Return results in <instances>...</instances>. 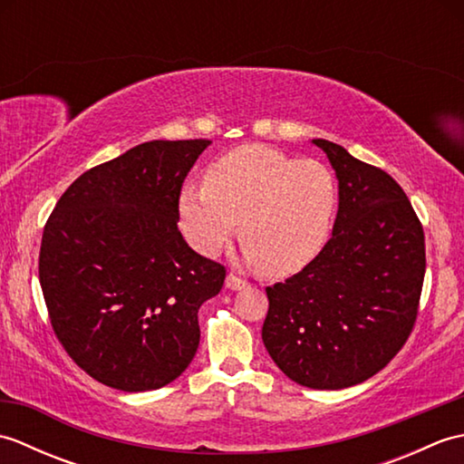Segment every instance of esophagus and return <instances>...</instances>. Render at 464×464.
Masks as SVG:
<instances>
[{
  "instance_id": "34e87169",
  "label": "esophagus",
  "mask_w": 464,
  "mask_h": 464,
  "mask_svg": "<svg viewBox=\"0 0 464 464\" xmlns=\"http://www.w3.org/2000/svg\"><path fill=\"white\" fill-rule=\"evenodd\" d=\"M225 287L231 289V291H241L243 287H247V281L237 277V275L229 273V275H227V279H225Z\"/></svg>"
}]
</instances>
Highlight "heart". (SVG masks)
Returning <instances> with one entry per match:
<instances>
[{
    "label": "heart",
    "instance_id": "heart-1",
    "mask_svg": "<svg viewBox=\"0 0 464 464\" xmlns=\"http://www.w3.org/2000/svg\"><path fill=\"white\" fill-rule=\"evenodd\" d=\"M203 183L183 187L177 211L185 239L207 257L239 227L245 259L285 277L317 259L331 237L339 183L321 161L243 145L207 167Z\"/></svg>",
    "mask_w": 464,
    "mask_h": 464
}]
</instances>
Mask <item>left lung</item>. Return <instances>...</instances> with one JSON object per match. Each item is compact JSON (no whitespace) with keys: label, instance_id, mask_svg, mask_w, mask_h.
I'll list each match as a JSON object with an SVG mask.
<instances>
[{"label":"left lung","instance_id":"1","mask_svg":"<svg viewBox=\"0 0 464 464\" xmlns=\"http://www.w3.org/2000/svg\"><path fill=\"white\" fill-rule=\"evenodd\" d=\"M339 181L333 237L319 257L267 287L263 343L291 381L359 384L409 339L425 279V233L401 185L344 147L313 140Z\"/></svg>","mask_w":464,"mask_h":464}]
</instances>
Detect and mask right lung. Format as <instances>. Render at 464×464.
<instances>
[{
	"label": "right lung",
	"instance_id": "obj_1",
	"mask_svg": "<svg viewBox=\"0 0 464 464\" xmlns=\"http://www.w3.org/2000/svg\"><path fill=\"white\" fill-rule=\"evenodd\" d=\"M211 141H147L67 187L47 219L39 283L80 367L127 392L161 389L199 347L201 304L225 267L185 243L181 185Z\"/></svg>",
	"mask_w": 464,
	"mask_h": 464
}]
</instances>
